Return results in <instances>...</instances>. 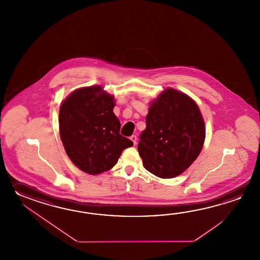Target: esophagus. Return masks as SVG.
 Listing matches in <instances>:
<instances>
[{"instance_id": "esophagus-1", "label": "esophagus", "mask_w": 260, "mask_h": 260, "mask_svg": "<svg viewBox=\"0 0 260 260\" xmlns=\"http://www.w3.org/2000/svg\"><path fill=\"white\" fill-rule=\"evenodd\" d=\"M130 139L132 140L133 143L136 145V143H137V136H136V135H132V136L130 137Z\"/></svg>"}]
</instances>
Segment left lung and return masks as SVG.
<instances>
[{
    "label": "left lung",
    "mask_w": 260,
    "mask_h": 260,
    "mask_svg": "<svg viewBox=\"0 0 260 260\" xmlns=\"http://www.w3.org/2000/svg\"><path fill=\"white\" fill-rule=\"evenodd\" d=\"M138 149L148 171L160 178L182 174L205 143V121L188 94L168 88L149 105Z\"/></svg>",
    "instance_id": "1"
}]
</instances>
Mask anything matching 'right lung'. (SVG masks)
Here are the masks:
<instances>
[{
	"label": "right lung",
	"instance_id": "right-lung-1",
	"mask_svg": "<svg viewBox=\"0 0 260 260\" xmlns=\"http://www.w3.org/2000/svg\"><path fill=\"white\" fill-rule=\"evenodd\" d=\"M114 96L100 85L73 91L61 104L59 134L72 162L89 175H99L116 165L133 142L120 135Z\"/></svg>",
	"mask_w": 260,
	"mask_h": 260
}]
</instances>
